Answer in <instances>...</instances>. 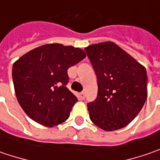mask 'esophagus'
<instances>
[{
	"instance_id": "1",
	"label": "esophagus",
	"mask_w": 160,
	"mask_h": 160,
	"mask_svg": "<svg viewBox=\"0 0 160 160\" xmlns=\"http://www.w3.org/2000/svg\"><path fill=\"white\" fill-rule=\"evenodd\" d=\"M84 92H80L79 94H78V97H79V99L80 100H83L84 99Z\"/></svg>"
}]
</instances>
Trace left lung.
Here are the masks:
<instances>
[{
    "instance_id": "left-lung-1",
    "label": "left lung",
    "mask_w": 160,
    "mask_h": 160,
    "mask_svg": "<svg viewBox=\"0 0 160 160\" xmlns=\"http://www.w3.org/2000/svg\"><path fill=\"white\" fill-rule=\"evenodd\" d=\"M98 81V94L87 104L90 119L105 131L126 126L147 99L146 68L112 42L86 47Z\"/></svg>"
}]
</instances>
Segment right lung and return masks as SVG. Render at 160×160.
<instances>
[{"label":"right lung","mask_w":160,"mask_h":160,"mask_svg":"<svg viewBox=\"0 0 160 160\" xmlns=\"http://www.w3.org/2000/svg\"><path fill=\"white\" fill-rule=\"evenodd\" d=\"M86 57L80 48L50 43L24 54L12 67L18 102L30 118L52 127L69 118L77 98L67 88L68 69Z\"/></svg>","instance_id":"obj_1"}]
</instances>
